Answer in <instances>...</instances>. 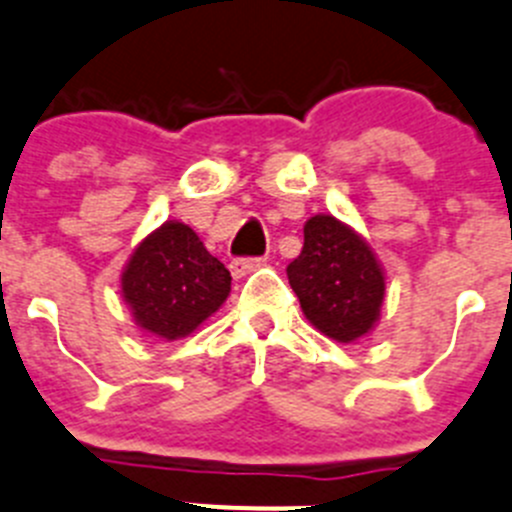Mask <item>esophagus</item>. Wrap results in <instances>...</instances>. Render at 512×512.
<instances>
[{"mask_svg":"<svg viewBox=\"0 0 512 512\" xmlns=\"http://www.w3.org/2000/svg\"><path fill=\"white\" fill-rule=\"evenodd\" d=\"M262 257H237V260H232V265H229V270H232L234 278H245L247 272L257 270V267H262Z\"/></svg>","mask_w":512,"mask_h":512,"instance_id":"34e87169","label":"esophagus"}]
</instances>
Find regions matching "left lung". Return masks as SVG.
Returning a JSON list of instances; mask_svg holds the SVG:
<instances>
[{
  "mask_svg": "<svg viewBox=\"0 0 512 512\" xmlns=\"http://www.w3.org/2000/svg\"><path fill=\"white\" fill-rule=\"evenodd\" d=\"M300 255L288 265L305 318L328 338L358 341L379 321L384 270L351 227L331 214H315L303 227Z\"/></svg>",
  "mask_w": 512,
  "mask_h": 512,
  "instance_id": "8db88e82",
  "label": "left lung"
}]
</instances>
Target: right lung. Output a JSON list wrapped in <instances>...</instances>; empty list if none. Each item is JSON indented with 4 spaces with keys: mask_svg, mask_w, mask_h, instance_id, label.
I'll list each match as a JSON object with an SVG mask.
<instances>
[{
    "mask_svg": "<svg viewBox=\"0 0 512 512\" xmlns=\"http://www.w3.org/2000/svg\"><path fill=\"white\" fill-rule=\"evenodd\" d=\"M229 285L227 267L181 222H166L148 234L121 278L133 321L166 341L197 331L227 300Z\"/></svg>",
    "mask_w": 512,
    "mask_h": 512,
    "instance_id": "right-lung-1",
    "label": "right lung"
}]
</instances>
